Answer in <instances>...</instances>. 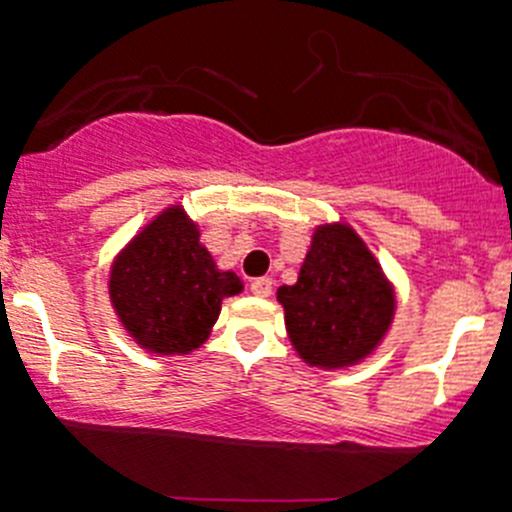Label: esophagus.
Segmentation results:
<instances>
[{
    "label": "esophagus",
    "mask_w": 512,
    "mask_h": 512,
    "mask_svg": "<svg viewBox=\"0 0 512 512\" xmlns=\"http://www.w3.org/2000/svg\"><path fill=\"white\" fill-rule=\"evenodd\" d=\"M271 291H273L271 278H254V281H251V293L258 295V298H268Z\"/></svg>",
    "instance_id": "obj_1"
}]
</instances>
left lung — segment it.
<instances>
[{
	"label": "left lung",
	"mask_w": 512,
	"mask_h": 512,
	"mask_svg": "<svg viewBox=\"0 0 512 512\" xmlns=\"http://www.w3.org/2000/svg\"><path fill=\"white\" fill-rule=\"evenodd\" d=\"M286 330L310 367L342 370L377 350L394 320V288L350 224H320L293 286L278 288Z\"/></svg>",
	"instance_id": "8db88e82"
}]
</instances>
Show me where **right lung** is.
Segmentation results:
<instances>
[{"label":"right lung","instance_id":"right-lung-1","mask_svg":"<svg viewBox=\"0 0 512 512\" xmlns=\"http://www.w3.org/2000/svg\"><path fill=\"white\" fill-rule=\"evenodd\" d=\"M244 291L219 271L199 229L179 204L157 214L110 266L108 293L120 325L155 355H189L204 345L221 300Z\"/></svg>","mask_w":512,"mask_h":512}]
</instances>
